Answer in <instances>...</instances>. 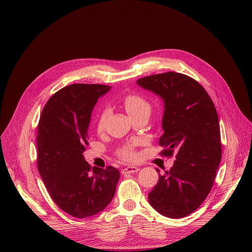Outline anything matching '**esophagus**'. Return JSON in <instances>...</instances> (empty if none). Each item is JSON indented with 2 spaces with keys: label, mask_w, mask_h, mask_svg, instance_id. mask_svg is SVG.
<instances>
[{
  "label": "esophagus",
  "mask_w": 252,
  "mask_h": 252,
  "mask_svg": "<svg viewBox=\"0 0 252 252\" xmlns=\"http://www.w3.org/2000/svg\"><path fill=\"white\" fill-rule=\"evenodd\" d=\"M139 171V167H135V166H128L125 167V168L122 170V173L123 174H129V173H135Z\"/></svg>",
  "instance_id": "obj_1"
}]
</instances>
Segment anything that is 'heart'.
<instances>
[{"instance_id":"1","label":"heart","mask_w":252,"mask_h":252,"mask_svg":"<svg viewBox=\"0 0 252 252\" xmlns=\"http://www.w3.org/2000/svg\"><path fill=\"white\" fill-rule=\"evenodd\" d=\"M123 105L126 111L130 117L135 116V114H139L142 112H150L151 106L150 103L146 100V98L139 95V94H128L124 97L123 100ZM108 118V112L107 111H103L100 116H98L97 122H96V129L97 131H103L105 125H106V121H107ZM120 156L122 158L127 159V161H131L135 158V154L131 147H126L124 149H122L120 152Z\"/></svg>"}]
</instances>
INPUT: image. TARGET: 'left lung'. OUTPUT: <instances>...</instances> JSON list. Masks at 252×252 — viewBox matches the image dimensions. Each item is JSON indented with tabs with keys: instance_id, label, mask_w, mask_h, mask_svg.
Wrapping results in <instances>:
<instances>
[{
	"instance_id": "obj_1",
	"label": "left lung",
	"mask_w": 252,
	"mask_h": 252,
	"mask_svg": "<svg viewBox=\"0 0 252 252\" xmlns=\"http://www.w3.org/2000/svg\"><path fill=\"white\" fill-rule=\"evenodd\" d=\"M164 103L158 140L165 156L177 157L170 171L158 173L148 194L150 205L170 219L184 218L197 209L210 192L222 158L217 109L206 90L193 79L166 72L136 81Z\"/></svg>"
}]
</instances>
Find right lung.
Here are the masks:
<instances>
[{
	"instance_id": "1",
	"label": "right lung",
	"mask_w": 252,
	"mask_h": 252,
	"mask_svg": "<svg viewBox=\"0 0 252 252\" xmlns=\"http://www.w3.org/2000/svg\"><path fill=\"white\" fill-rule=\"evenodd\" d=\"M111 87L72 84L53 94L37 126V169L50 196L74 218L97 215L112 201L120 172L94 167L84 158L91 113Z\"/></svg>"
}]
</instances>
